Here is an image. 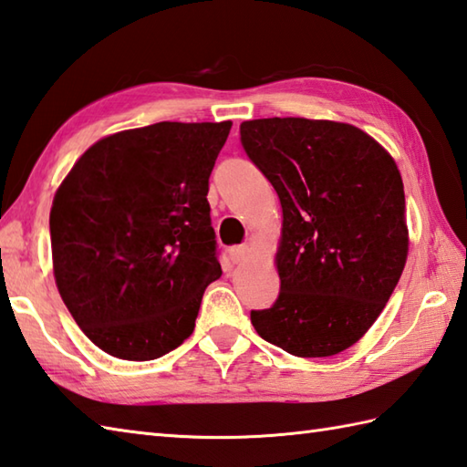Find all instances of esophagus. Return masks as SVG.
<instances>
[{
	"label": "esophagus",
	"mask_w": 467,
	"mask_h": 467,
	"mask_svg": "<svg viewBox=\"0 0 467 467\" xmlns=\"http://www.w3.org/2000/svg\"><path fill=\"white\" fill-rule=\"evenodd\" d=\"M230 255H232V262L234 264H242L245 262L247 258H250V247L247 245H235L230 250Z\"/></svg>",
	"instance_id": "esophagus-1"
}]
</instances>
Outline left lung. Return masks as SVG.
Instances as JSON below:
<instances>
[{
    "instance_id": "8db88e82",
    "label": "left lung",
    "mask_w": 467,
    "mask_h": 467,
    "mask_svg": "<svg viewBox=\"0 0 467 467\" xmlns=\"http://www.w3.org/2000/svg\"><path fill=\"white\" fill-rule=\"evenodd\" d=\"M278 193L280 294L252 310L255 332L302 358L338 355L373 327L401 278L403 179L385 147L348 122L274 117L240 125Z\"/></svg>"
}]
</instances>
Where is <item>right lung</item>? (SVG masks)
<instances>
[{
	"instance_id": "add662e5",
	"label": "right lung",
	"mask_w": 467,
	"mask_h": 467,
	"mask_svg": "<svg viewBox=\"0 0 467 467\" xmlns=\"http://www.w3.org/2000/svg\"><path fill=\"white\" fill-rule=\"evenodd\" d=\"M232 122H157L102 137L50 209L56 286L110 357L153 360L192 337L222 275L209 175Z\"/></svg>"
}]
</instances>
